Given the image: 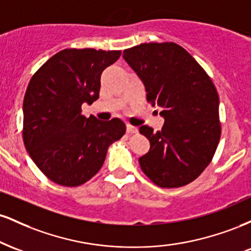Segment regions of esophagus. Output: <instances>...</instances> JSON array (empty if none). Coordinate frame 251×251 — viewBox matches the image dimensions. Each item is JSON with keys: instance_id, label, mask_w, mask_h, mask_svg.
Masks as SVG:
<instances>
[{"instance_id": "obj_1", "label": "esophagus", "mask_w": 251, "mask_h": 251, "mask_svg": "<svg viewBox=\"0 0 251 251\" xmlns=\"http://www.w3.org/2000/svg\"><path fill=\"white\" fill-rule=\"evenodd\" d=\"M126 131H127V133H128V134L137 133V132H138V128L135 127V126H132V125H129V124H127V125H126Z\"/></svg>"}]
</instances>
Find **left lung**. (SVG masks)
I'll list each match as a JSON object with an SVG mask.
<instances>
[{"instance_id": "8db88e82", "label": "left lung", "mask_w": 251, "mask_h": 251, "mask_svg": "<svg viewBox=\"0 0 251 251\" xmlns=\"http://www.w3.org/2000/svg\"><path fill=\"white\" fill-rule=\"evenodd\" d=\"M152 106L162 107V131L144 125L150 151L139 158L143 172L160 188L191 183L211 162L221 138L220 98L190 54L174 42L142 43L124 50Z\"/></svg>"}]
</instances>
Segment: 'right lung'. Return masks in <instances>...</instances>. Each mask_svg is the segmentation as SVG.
Instances as JSON below:
<instances>
[{"label":"right lung","instance_id":"right-lung-1","mask_svg":"<svg viewBox=\"0 0 251 251\" xmlns=\"http://www.w3.org/2000/svg\"><path fill=\"white\" fill-rule=\"evenodd\" d=\"M120 50H63L31 76L24 99V143L51 181L79 186L98 174L112 143L125 134L119 118L100 122L81 114L99 98L100 76Z\"/></svg>","mask_w":251,"mask_h":251}]
</instances>
